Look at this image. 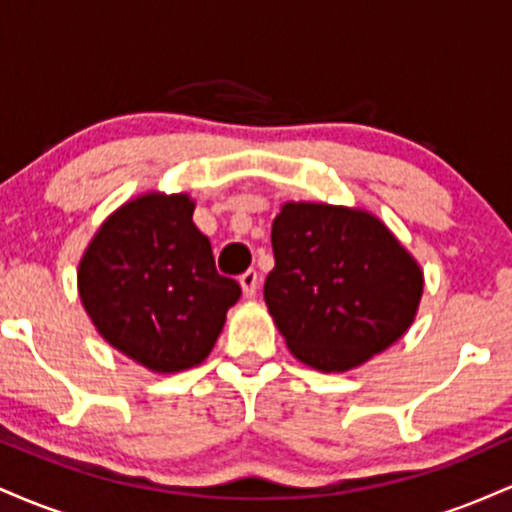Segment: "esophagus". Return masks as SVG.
<instances>
[{
    "label": "esophagus",
    "mask_w": 512,
    "mask_h": 512,
    "mask_svg": "<svg viewBox=\"0 0 512 512\" xmlns=\"http://www.w3.org/2000/svg\"><path fill=\"white\" fill-rule=\"evenodd\" d=\"M240 286H243V293L248 298H252L257 293V286H260V274L255 272V269H248V272L240 274Z\"/></svg>",
    "instance_id": "1"
}]
</instances>
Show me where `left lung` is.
Segmentation results:
<instances>
[{
	"instance_id": "obj_1",
	"label": "left lung",
	"mask_w": 512,
	"mask_h": 512,
	"mask_svg": "<svg viewBox=\"0 0 512 512\" xmlns=\"http://www.w3.org/2000/svg\"><path fill=\"white\" fill-rule=\"evenodd\" d=\"M264 301L291 354L334 373L395 344L414 320L424 274L373 214L284 204L272 223Z\"/></svg>"
}]
</instances>
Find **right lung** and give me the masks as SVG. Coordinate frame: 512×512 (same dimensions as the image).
I'll return each mask as SVG.
<instances>
[{
  "label": "right lung",
  "mask_w": 512,
  "mask_h": 512,
  "mask_svg": "<svg viewBox=\"0 0 512 512\" xmlns=\"http://www.w3.org/2000/svg\"><path fill=\"white\" fill-rule=\"evenodd\" d=\"M187 195H144L117 209L79 264V296L115 349L158 373L202 363L219 339L236 279L216 272Z\"/></svg>",
  "instance_id": "obj_1"
}]
</instances>
